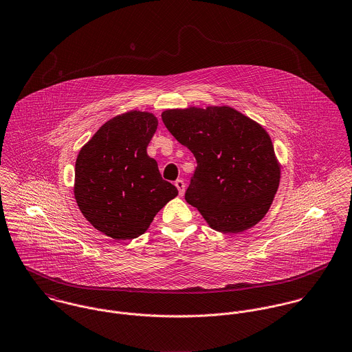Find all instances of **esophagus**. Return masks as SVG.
<instances>
[{
  "label": "esophagus",
  "instance_id": "esophagus-1",
  "mask_svg": "<svg viewBox=\"0 0 352 352\" xmlns=\"http://www.w3.org/2000/svg\"><path fill=\"white\" fill-rule=\"evenodd\" d=\"M175 186H177V189H178L179 195H184V193H185V182H184L182 179H177V181H175Z\"/></svg>",
  "mask_w": 352,
  "mask_h": 352
}]
</instances>
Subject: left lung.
Wrapping results in <instances>:
<instances>
[{"label": "left lung", "mask_w": 352, "mask_h": 352, "mask_svg": "<svg viewBox=\"0 0 352 352\" xmlns=\"http://www.w3.org/2000/svg\"><path fill=\"white\" fill-rule=\"evenodd\" d=\"M162 120L197 160L185 193L209 227L239 234L267 213L280 168L262 125L230 107L168 109Z\"/></svg>", "instance_id": "8db88e82"}]
</instances>
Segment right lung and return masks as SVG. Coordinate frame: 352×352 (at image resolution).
Instances as JSON below:
<instances>
[{
  "label": "right lung",
  "instance_id": "right-lung-1",
  "mask_svg": "<svg viewBox=\"0 0 352 352\" xmlns=\"http://www.w3.org/2000/svg\"><path fill=\"white\" fill-rule=\"evenodd\" d=\"M153 113L131 111L107 121L80 148L74 195L85 219L116 240L144 234L157 212L178 195L164 181L147 146L157 131Z\"/></svg>",
  "mask_w": 352,
  "mask_h": 352
}]
</instances>
